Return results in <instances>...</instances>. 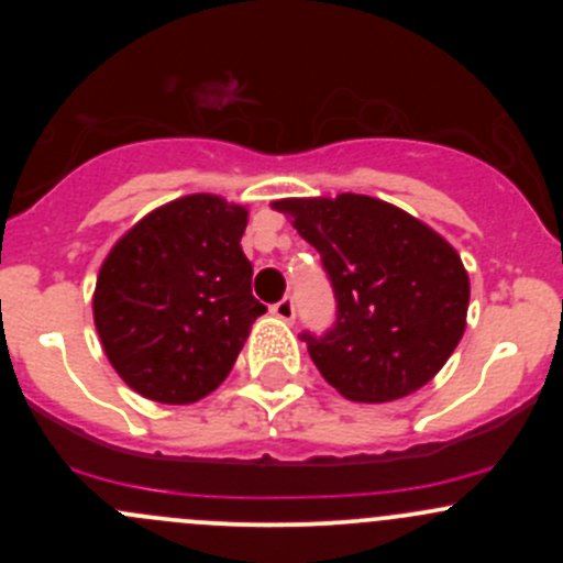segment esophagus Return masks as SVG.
I'll return each instance as SVG.
<instances>
[{"label":"esophagus","mask_w":563,"mask_h":563,"mask_svg":"<svg viewBox=\"0 0 563 563\" xmlns=\"http://www.w3.org/2000/svg\"><path fill=\"white\" fill-rule=\"evenodd\" d=\"M272 313H275L277 318H280V321H286V323H291L294 321V316H297V310H294V302L291 299H280V302H275L272 305Z\"/></svg>","instance_id":"1"}]
</instances>
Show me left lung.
I'll list each match as a JSON object with an SVG mask.
<instances>
[{
	"label": "left lung",
	"mask_w": 563,
	"mask_h": 563,
	"mask_svg": "<svg viewBox=\"0 0 563 563\" xmlns=\"http://www.w3.org/2000/svg\"><path fill=\"white\" fill-rule=\"evenodd\" d=\"M272 209L291 218L332 280L334 329L302 334L321 376L354 402L400 400L433 382L465 332L471 283L457 250L360 192L283 198Z\"/></svg>",
	"instance_id": "8db88e82"
}]
</instances>
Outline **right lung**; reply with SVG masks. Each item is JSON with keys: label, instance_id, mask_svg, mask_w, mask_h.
<instances>
[{"label": "right lung", "instance_id": "right-lung-1", "mask_svg": "<svg viewBox=\"0 0 563 563\" xmlns=\"http://www.w3.org/2000/svg\"><path fill=\"white\" fill-rule=\"evenodd\" d=\"M247 207L192 192L152 209L108 250L92 297L100 343L130 389L187 406L225 382L266 313L242 253Z\"/></svg>", "mask_w": 563, "mask_h": 563}]
</instances>
